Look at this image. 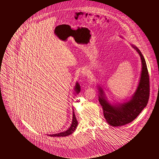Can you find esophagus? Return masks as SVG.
Returning a JSON list of instances; mask_svg holds the SVG:
<instances>
[{"mask_svg":"<svg viewBox=\"0 0 159 159\" xmlns=\"http://www.w3.org/2000/svg\"><path fill=\"white\" fill-rule=\"evenodd\" d=\"M87 73H88V71L87 70V69H83L81 71V74L83 76H86L87 75Z\"/></svg>","mask_w":159,"mask_h":159,"instance_id":"esophagus-1","label":"esophagus"}]
</instances>
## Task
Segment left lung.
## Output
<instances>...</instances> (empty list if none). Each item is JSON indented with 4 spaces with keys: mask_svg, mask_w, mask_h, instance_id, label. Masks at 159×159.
Segmentation results:
<instances>
[{
    "mask_svg": "<svg viewBox=\"0 0 159 159\" xmlns=\"http://www.w3.org/2000/svg\"><path fill=\"white\" fill-rule=\"evenodd\" d=\"M139 54L142 61V73L138 86L129 101L112 105L107 100L103 90L98 88V101L102 106L107 122L112 126H120L129 124L135 120L147 106L150 93L149 76L146 63L139 49L132 45Z\"/></svg>",
    "mask_w": 159,
    "mask_h": 159,
    "instance_id": "left-lung-1",
    "label": "left lung"
}]
</instances>
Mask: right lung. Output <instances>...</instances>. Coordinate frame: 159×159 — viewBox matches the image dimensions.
Masks as SVG:
<instances>
[{
  "label": "right lung",
  "mask_w": 159,
  "mask_h": 159,
  "mask_svg": "<svg viewBox=\"0 0 159 159\" xmlns=\"http://www.w3.org/2000/svg\"><path fill=\"white\" fill-rule=\"evenodd\" d=\"M75 90L76 92V93L78 94L79 92H80V86L79 85V84L78 83H76V86H75ZM73 119L72 122V124L70 125V128H69V129L65 131V132H61V133H59V134H52V135H49V136H53V137H59V136H68V135H70L72 134V133H73V132L75 130V129H76V127H77V125H78V122H77V120H76V116L75 114V112H74V110L73 109Z\"/></svg>",
  "instance_id": "1"
}]
</instances>
